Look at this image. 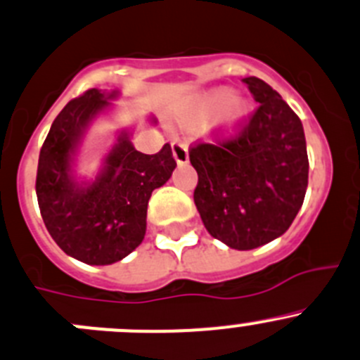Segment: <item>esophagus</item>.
<instances>
[{
  "label": "esophagus",
  "instance_id": "1",
  "mask_svg": "<svg viewBox=\"0 0 360 360\" xmlns=\"http://www.w3.org/2000/svg\"><path fill=\"white\" fill-rule=\"evenodd\" d=\"M172 155L179 165L186 163L188 162V144L186 142L181 141V139H176V141L172 142Z\"/></svg>",
  "mask_w": 360,
  "mask_h": 360
}]
</instances>
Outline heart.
I'll return each mask as SVG.
<instances>
[{"mask_svg":"<svg viewBox=\"0 0 360 360\" xmlns=\"http://www.w3.org/2000/svg\"><path fill=\"white\" fill-rule=\"evenodd\" d=\"M225 107L226 110L225 116H223V124L229 128H233L237 123H240L248 116V112H250V107L243 100H233L232 89L221 87V89H216V91L205 95L198 102V105L191 112V120L195 123H205V121L211 120L214 114H218Z\"/></svg>","mask_w":360,"mask_h":360,"instance_id":"heart-1","label":"heart"}]
</instances>
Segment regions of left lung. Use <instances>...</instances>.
Wrapping results in <instances>:
<instances>
[{"label":"left lung","mask_w":360,"mask_h":360,"mask_svg":"<svg viewBox=\"0 0 360 360\" xmlns=\"http://www.w3.org/2000/svg\"><path fill=\"white\" fill-rule=\"evenodd\" d=\"M255 109L230 137L198 142L190 162L198 174L193 191L204 226L233 250H253L288 230L308 188L302 123L273 87L243 79Z\"/></svg>","instance_id":"1"}]
</instances>
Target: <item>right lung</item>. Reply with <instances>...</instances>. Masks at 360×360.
Listing matches in <instances>:
<instances>
[{
	"label": "right lung",
	"instance_id": "1",
	"mask_svg": "<svg viewBox=\"0 0 360 360\" xmlns=\"http://www.w3.org/2000/svg\"><path fill=\"white\" fill-rule=\"evenodd\" d=\"M116 95L93 87L70 100L38 158L37 198L45 226L66 255L89 265L114 264L142 243L153 190L163 186L177 165L170 144L144 155L123 134L95 183L84 186L73 179L70 162L84 130Z\"/></svg>",
	"mask_w": 360,
	"mask_h": 360
}]
</instances>
